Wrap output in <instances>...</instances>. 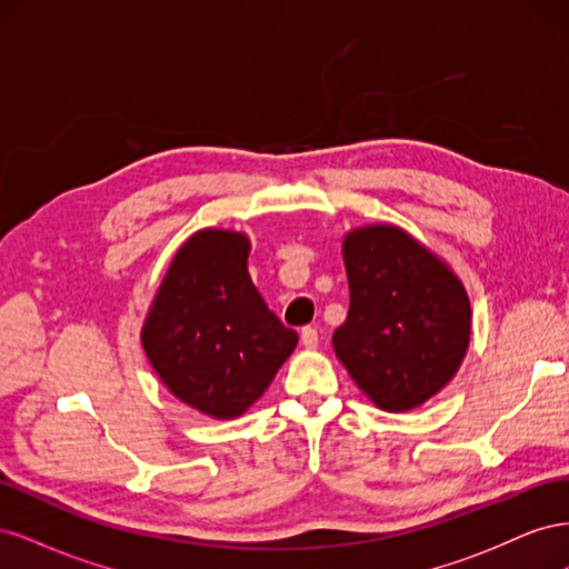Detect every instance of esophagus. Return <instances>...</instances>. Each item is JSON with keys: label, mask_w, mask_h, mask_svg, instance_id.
<instances>
[{"label": "esophagus", "mask_w": 569, "mask_h": 569, "mask_svg": "<svg viewBox=\"0 0 569 569\" xmlns=\"http://www.w3.org/2000/svg\"><path fill=\"white\" fill-rule=\"evenodd\" d=\"M301 343H303L306 349H316L318 347V330H316V327H311V325L303 327V330H301Z\"/></svg>", "instance_id": "34e87169"}]
</instances>
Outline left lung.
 Wrapping results in <instances>:
<instances>
[{
	"instance_id": "1",
	"label": "left lung",
	"mask_w": 569,
	"mask_h": 569,
	"mask_svg": "<svg viewBox=\"0 0 569 569\" xmlns=\"http://www.w3.org/2000/svg\"><path fill=\"white\" fill-rule=\"evenodd\" d=\"M343 266L351 303L332 335L337 358L377 408H418L453 380L468 351V291L396 226L351 230Z\"/></svg>"
}]
</instances>
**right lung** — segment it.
I'll list each match as a JSON object with an SVG mask.
<instances>
[{
  "instance_id": "1",
  "label": "right lung",
  "mask_w": 569,
  "mask_h": 569,
  "mask_svg": "<svg viewBox=\"0 0 569 569\" xmlns=\"http://www.w3.org/2000/svg\"><path fill=\"white\" fill-rule=\"evenodd\" d=\"M249 237L199 230L178 249L142 327V347L168 391L216 420H232L263 396L297 349L258 295Z\"/></svg>"
}]
</instances>
